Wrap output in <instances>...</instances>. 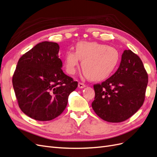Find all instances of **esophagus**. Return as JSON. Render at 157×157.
<instances>
[{
	"mask_svg": "<svg viewBox=\"0 0 157 157\" xmlns=\"http://www.w3.org/2000/svg\"><path fill=\"white\" fill-rule=\"evenodd\" d=\"M78 87L79 88H83L84 87H86V85H85L84 83H82V82H78Z\"/></svg>",
	"mask_w": 157,
	"mask_h": 157,
	"instance_id": "obj_1",
	"label": "esophagus"
}]
</instances>
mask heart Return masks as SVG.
Instances as JSON below:
<instances>
[{
	"label": "heart",
	"instance_id": "1",
	"mask_svg": "<svg viewBox=\"0 0 157 157\" xmlns=\"http://www.w3.org/2000/svg\"><path fill=\"white\" fill-rule=\"evenodd\" d=\"M75 52L65 53L64 66L67 73L74 75L81 60V67L86 77L92 80L108 78L119 63V53L113 47L96 42H79L75 45Z\"/></svg>",
	"mask_w": 157,
	"mask_h": 157
}]
</instances>
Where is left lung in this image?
Wrapping results in <instances>:
<instances>
[{"label": "left lung", "instance_id": "left-lung-1", "mask_svg": "<svg viewBox=\"0 0 157 157\" xmlns=\"http://www.w3.org/2000/svg\"><path fill=\"white\" fill-rule=\"evenodd\" d=\"M147 83L148 75L140 57L130 50H124L115 73L94 85V112L109 122L127 120L143 105Z\"/></svg>", "mask_w": 157, "mask_h": 157}]
</instances>
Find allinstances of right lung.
Instances as JSON below:
<instances>
[{
    "label": "right lung",
    "mask_w": 157,
    "mask_h": 157,
    "mask_svg": "<svg viewBox=\"0 0 157 157\" xmlns=\"http://www.w3.org/2000/svg\"><path fill=\"white\" fill-rule=\"evenodd\" d=\"M58 43L44 41L19 59L12 84L19 107L26 115L48 121L60 115L78 82L66 75Z\"/></svg>",
    "instance_id": "right-lung-1"
}]
</instances>
